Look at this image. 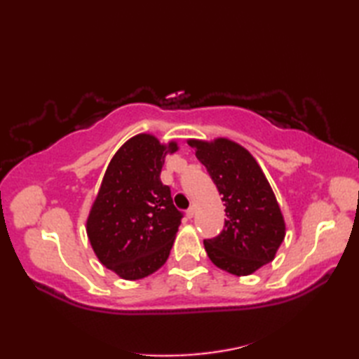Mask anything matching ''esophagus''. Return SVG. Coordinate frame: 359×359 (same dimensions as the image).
Returning a JSON list of instances; mask_svg holds the SVG:
<instances>
[{
	"label": "esophagus",
	"instance_id": "esophagus-1",
	"mask_svg": "<svg viewBox=\"0 0 359 359\" xmlns=\"http://www.w3.org/2000/svg\"><path fill=\"white\" fill-rule=\"evenodd\" d=\"M194 215H196V208H194V207H191V208H189V210L187 211V217H188V219H193Z\"/></svg>",
	"mask_w": 359,
	"mask_h": 359
}]
</instances>
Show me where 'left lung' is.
I'll return each instance as SVG.
<instances>
[{
	"instance_id": "8db88e82",
	"label": "left lung",
	"mask_w": 359,
	"mask_h": 359,
	"mask_svg": "<svg viewBox=\"0 0 359 359\" xmlns=\"http://www.w3.org/2000/svg\"><path fill=\"white\" fill-rule=\"evenodd\" d=\"M225 202V226L203 241L211 262L236 276H248L276 257L285 238L279 203L251 152L238 142L188 139Z\"/></svg>"
}]
</instances>
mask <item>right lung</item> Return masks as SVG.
I'll return each mask as SVG.
<instances>
[{
    "mask_svg": "<svg viewBox=\"0 0 359 359\" xmlns=\"http://www.w3.org/2000/svg\"><path fill=\"white\" fill-rule=\"evenodd\" d=\"M175 151V140L162 143L142 133L121 144L106 168L86 233L98 261L121 279L147 278L170 256L182 215L160 172Z\"/></svg>",
    "mask_w": 359,
    "mask_h": 359,
    "instance_id": "right-lung-1",
    "label": "right lung"
}]
</instances>
